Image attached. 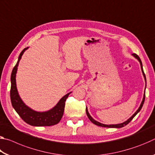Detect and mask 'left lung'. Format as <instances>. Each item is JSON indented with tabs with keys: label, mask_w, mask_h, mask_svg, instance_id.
I'll return each mask as SVG.
<instances>
[{
	"label": "left lung",
	"mask_w": 155,
	"mask_h": 155,
	"mask_svg": "<svg viewBox=\"0 0 155 155\" xmlns=\"http://www.w3.org/2000/svg\"><path fill=\"white\" fill-rule=\"evenodd\" d=\"M132 55L133 56V57H135L136 59H137L139 61H140V65H141V71H142V73H143V77H144V78H145V81H146V75H145V74H144V72H143V67H142V63H141V59H140V57H139L137 54H136L135 53H133V54H132ZM145 90H146V88H145ZM145 92H144V95H143V100H142V102H141V104H140V107H139V109L137 110V111H136L134 114H133L132 116H131L129 119H128L127 121H125V122H124L123 123H121V124H110V125H107V124H102V123H100V122H97L96 120H94L92 117H91V115H90V114H89V112H88V110H87V109L86 108V114H87V117H88V118L90 119V121L92 122V123H94V124H96V125H97V126H99V127H107V128H122V127H124V126H126V125H127L128 123H129L131 120H132L133 119V117H134L136 115H137L139 112L140 111V110L141 109V108H142V107H143V103H144V101H145Z\"/></svg>",
	"instance_id": "left-lung-1"
}]
</instances>
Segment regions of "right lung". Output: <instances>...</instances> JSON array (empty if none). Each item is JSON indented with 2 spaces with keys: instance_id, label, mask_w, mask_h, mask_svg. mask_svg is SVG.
<instances>
[{
  "instance_id": "1",
  "label": "right lung",
  "mask_w": 155,
  "mask_h": 155,
  "mask_svg": "<svg viewBox=\"0 0 155 155\" xmlns=\"http://www.w3.org/2000/svg\"><path fill=\"white\" fill-rule=\"evenodd\" d=\"M28 48H25L20 52L17 64L12 70L11 75V90H10V97H11L12 104L15 111L20 115V117L24 121L31 126L35 127H49L58 124L64 115L65 102L69 94L68 93L65 95L59 103L53 108L45 112H38L31 109L23 103L22 99L18 94L16 82H15V76L18 70V65L22 57L23 53Z\"/></svg>"
}]
</instances>
